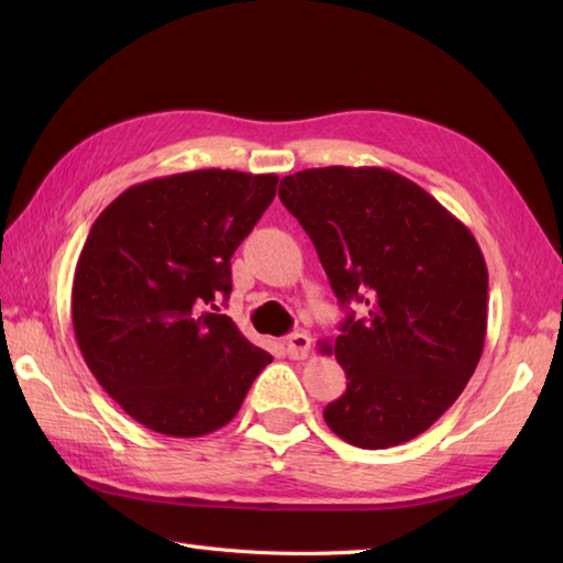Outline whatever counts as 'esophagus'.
<instances>
[{"label":"esophagus","mask_w":563,"mask_h":563,"mask_svg":"<svg viewBox=\"0 0 563 563\" xmlns=\"http://www.w3.org/2000/svg\"><path fill=\"white\" fill-rule=\"evenodd\" d=\"M309 349H312V339H309L302 331L290 333L288 341H285V351H288L292 361H302V357H307Z\"/></svg>","instance_id":"34e87169"}]
</instances>
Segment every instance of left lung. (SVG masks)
Listing matches in <instances>:
<instances>
[{
  "label": "left lung",
  "mask_w": 563,
  "mask_h": 563,
  "mask_svg": "<svg viewBox=\"0 0 563 563\" xmlns=\"http://www.w3.org/2000/svg\"><path fill=\"white\" fill-rule=\"evenodd\" d=\"M349 312L336 353L349 387L327 426L363 450L413 440L457 401L486 339V261L474 234L409 178L382 166H324L280 181Z\"/></svg>",
  "instance_id": "8db88e82"
}]
</instances>
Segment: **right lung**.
Listing matches in <instances>:
<instances>
[{"label": "right lung", "mask_w": 563, "mask_h": 563, "mask_svg": "<svg viewBox=\"0 0 563 563\" xmlns=\"http://www.w3.org/2000/svg\"><path fill=\"white\" fill-rule=\"evenodd\" d=\"M275 188V174H174L130 186L91 224L71 283L75 336L106 394L154 433L227 426L273 361L218 302Z\"/></svg>", "instance_id": "1"}]
</instances>
